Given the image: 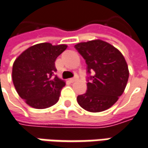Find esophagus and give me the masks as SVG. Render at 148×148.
Here are the masks:
<instances>
[{
    "label": "esophagus",
    "mask_w": 148,
    "mask_h": 148,
    "mask_svg": "<svg viewBox=\"0 0 148 148\" xmlns=\"http://www.w3.org/2000/svg\"><path fill=\"white\" fill-rule=\"evenodd\" d=\"M77 80V77H74V78H70L69 81L71 82V83H74V82H75Z\"/></svg>",
    "instance_id": "esophagus-1"
}]
</instances>
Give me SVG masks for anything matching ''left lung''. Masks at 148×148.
<instances>
[{"label": "left lung", "instance_id": "left-lung-1", "mask_svg": "<svg viewBox=\"0 0 148 148\" xmlns=\"http://www.w3.org/2000/svg\"><path fill=\"white\" fill-rule=\"evenodd\" d=\"M86 60L88 73L95 71L88 82L85 94L78 95L77 103L89 112H101L112 107L126 88L128 66L121 52L100 39L75 45Z\"/></svg>", "mask_w": 148, "mask_h": 148}]
</instances>
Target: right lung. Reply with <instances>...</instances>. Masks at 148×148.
Wrapping results in <instances>:
<instances>
[{"mask_svg": "<svg viewBox=\"0 0 148 148\" xmlns=\"http://www.w3.org/2000/svg\"><path fill=\"white\" fill-rule=\"evenodd\" d=\"M67 45L40 43L28 47L14 62L12 81L18 95L30 107L45 109L59 100L65 81L58 76L55 60Z\"/></svg>", "mask_w": 148, "mask_h": 148, "instance_id": "add662e5", "label": "right lung"}]
</instances>
